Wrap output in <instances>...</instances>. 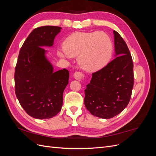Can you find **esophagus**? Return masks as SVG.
<instances>
[{
    "label": "esophagus",
    "mask_w": 156,
    "mask_h": 156,
    "mask_svg": "<svg viewBox=\"0 0 156 156\" xmlns=\"http://www.w3.org/2000/svg\"><path fill=\"white\" fill-rule=\"evenodd\" d=\"M73 77L77 80H81L84 77V75L81 72H76L73 73Z\"/></svg>",
    "instance_id": "1"
}]
</instances>
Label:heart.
I'll use <instances>...</instances> for the list:
<instances>
[{
    "label": "heart",
    "instance_id": "heart-1",
    "mask_svg": "<svg viewBox=\"0 0 156 156\" xmlns=\"http://www.w3.org/2000/svg\"><path fill=\"white\" fill-rule=\"evenodd\" d=\"M64 50L58 51L62 58L75 57L80 66L87 72L100 70L110 62L112 55V42L103 32H76L64 43Z\"/></svg>",
    "mask_w": 156,
    "mask_h": 156
}]
</instances>
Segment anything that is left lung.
<instances>
[{
	"label": "left lung",
	"instance_id": "left-lung-1",
	"mask_svg": "<svg viewBox=\"0 0 156 156\" xmlns=\"http://www.w3.org/2000/svg\"><path fill=\"white\" fill-rule=\"evenodd\" d=\"M115 58L92 73L84 90V105L94 116L108 119L128 105L133 87V64L126 42L114 30Z\"/></svg>",
	"mask_w": 156,
	"mask_h": 156
}]
</instances>
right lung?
I'll return each instance as SVG.
<instances>
[{
  "instance_id": "right-lung-1",
  "label": "right lung",
  "mask_w": 156,
  "mask_h": 156,
  "mask_svg": "<svg viewBox=\"0 0 156 156\" xmlns=\"http://www.w3.org/2000/svg\"><path fill=\"white\" fill-rule=\"evenodd\" d=\"M62 28L44 26L33 30L22 45L15 69L16 94L28 115L37 119L56 116L63 104L69 71L54 72L46 56Z\"/></svg>"
}]
</instances>
